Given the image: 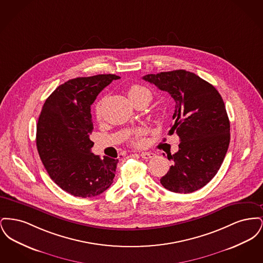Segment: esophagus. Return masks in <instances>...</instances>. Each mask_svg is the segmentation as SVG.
Instances as JSON below:
<instances>
[{
    "label": "esophagus",
    "instance_id": "esophagus-1",
    "mask_svg": "<svg viewBox=\"0 0 263 263\" xmlns=\"http://www.w3.org/2000/svg\"><path fill=\"white\" fill-rule=\"evenodd\" d=\"M143 159H146V160H149V159H153L156 155L154 153H151V152H143L141 153L140 155Z\"/></svg>",
    "mask_w": 263,
    "mask_h": 263
}]
</instances>
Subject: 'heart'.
Wrapping results in <instances>:
<instances>
[{"label": "heart", "mask_w": 263, "mask_h": 263, "mask_svg": "<svg viewBox=\"0 0 263 263\" xmlns=\"http://www.w3.org/2000/svg\"><path fill=\"white\" fill-rule=\"evenodd\" d=\"M128 96L130 100L134 103H136L140 100H144L147 103L150 102L152 100V92L150 90L143 86L140 85H133L129 88L128 91ZM101 105H102V100H100V102H98V104L96 105V114L98 117L100 116V111H101ZM146 134V130L145 129H139L137 131L134 132L133 136L131 138L130 142L132 145L134 146H141L144 144V140L143 136Z\"/></svg>", "instance_id": "b5f03b06"}]
</instances>
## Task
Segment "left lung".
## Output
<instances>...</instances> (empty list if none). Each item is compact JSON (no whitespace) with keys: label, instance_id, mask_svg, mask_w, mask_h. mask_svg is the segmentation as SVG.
I'll use <instances>...</instances> for the list:
<instances>
[{"label":"left lung","instance_id":"1","mask_svg":"<svg viewBox=\"0 0 263 263\" xmlns=\"http://www.w3.org/2000/svg\"><path fill=\"white\" fill-rule=\"evenodd\" d=\"M143 80L167 91L175 102L170 134L179 137L178 151L167 155L174 164L161 178L163 187L191 193L218 173L230 144L225 103L211 84L185 70L144 76Z\"/></svg>","mask_w":263,"mask_h":263}]
</instances>
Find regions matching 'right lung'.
<instances>
[{
    "label": "right lung",
    "instance_id": "1",
    "mask_svg": "<svg viewBox=\"0 0 263 263\" xmlns=\"http://www.w3.org/2000/svg\"><path fill=\"white\" fill-rule=\"evenodd\" d=\"M119 78L107 74L69 80L45 100L39 115V157L51 179L77 197L100 195L112 184L118 159H101L90 152V105L103 88Z\"/></svg>",
    "mask_w": 263,
    "mask_h": 263
}]
</instances>
